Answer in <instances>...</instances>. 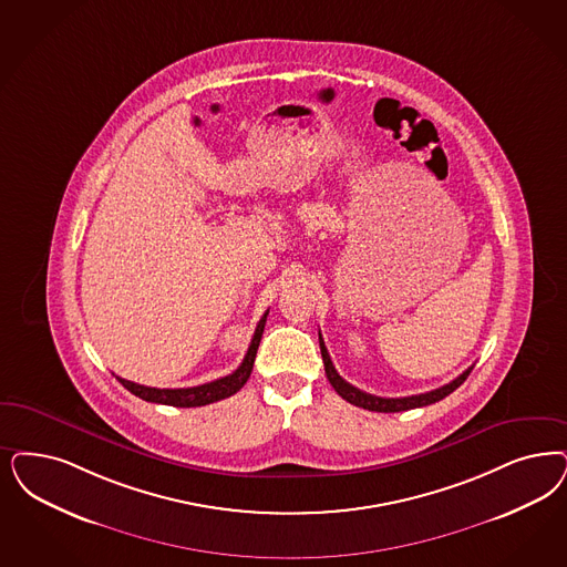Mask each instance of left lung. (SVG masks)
Returning <instances> with one entry per match:
<instances>
[{"label": "left lung", "mask_w": 567, "mask_h": 567, "mask_svg": "<svg viewBox=\"0 0 567 567\" xmlns=\"http://www.w3.org/2000/svg\"><path fill=\"white\" fill-rule=\"evenodd\" d=\"M318 337H320V334H318ZM320 353H322V360H324V371H327V377H329V381H331L334 391H337L343 400H348L350 404H353V406H360V409L374 412L411 411V409H421V406L435 404V402L444 400V398L456 390V388H461V385L465 383L468 372L473 369V367H468L467 371L463 372V374H458L454 381H450V383L437 388V390L427 391V393L406 395V398H379V395H372V393H367V391L353 388L339 372L334 371L331 355H329L327 348H324V339H322V337H320Z\"/></svg>", "instance_id": "8db88e82"}]
</instances>
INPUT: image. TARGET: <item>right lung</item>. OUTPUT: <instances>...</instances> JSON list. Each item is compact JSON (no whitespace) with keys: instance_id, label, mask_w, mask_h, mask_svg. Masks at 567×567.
Wrapping results in <instances>:
<instances>
[{"instance_id":"right-lung-1","label":"right lung","mask_w":567,"mask_h":567,"mask_svg":"<svg viewBox=\"0 0 567 567\" xmlns=\"http://www.w3.org/2000/svg\"><path fill=\"white\" fill-rule=\"evenodd\" d=\"M266 318H268V312L264 313L261 320L257 322L254 339H251V346H249V350L245 353L240 367H238L233 374H228V377L215 379L212 383H203V385H196V388H184V390L146 388V385H137L134 381H127V379H121V377H117V381L125 390L132 391L134 395L146 400V402L167 404V406H179V409H195V406H205V404H214L217 400L230 398V395H235L236 391L240 390V388L247 383V379L251 377L255 353H257L259 341H261V332H264V327H266Z\"/></svg>"}]
</instances>
